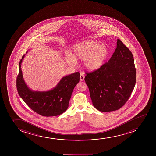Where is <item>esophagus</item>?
<instances>
[{
    "instance_id": "1",
    "label": "esophagus",
    "mask_w": 156,
    "mask_h": 156,
    "mask_svg": "<svg viewBox=\"0 0 156 156\" xmlns=\"http://www.w3.org/2000/svg\"><path fill=\"white\" fill-rule=\"evenodd\" d=\"M85 76L83 73L80 74V81H83L84 80Z\"/></svg>"
}]
</instances>
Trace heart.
<instances>
[{
    "instance_id": "b5f03b06",
    "label": "heart",
    "mask_w": 156,
    "mask_h": 156,
    "mask_svg": "<svg viewBox=\"0 0 156 156\" xmlns=\"http://www.w3.org/2000/svg\"><path fill=\"white\" fill-rule=\"evenodd\" d=\"M109 56V50L105 45L94 41H85L74 46L73 54L68 56V62L73 65L76 60H83L85 68L95 71L103 66Z\"/></svg>"
}]
</instances>
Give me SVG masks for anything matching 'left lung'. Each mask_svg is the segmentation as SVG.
I'll return each instance as SVG.
<instances>
[{
	"mask_svg": "<svg viewBox=\"0 0 156 156\" xmlns=\"http://www.w3.org/2000/svg\"><path fill=\"white\" fill-rule=\"evenodd\" d=\"M85 73V81L93 105L101 112L115 111L122 107L136 83L132 53L119 39L109 60L98 70Z\"/></svg>",
	"mask_w": 156,
	"mask_h": 156,
	"instance_id": "obj_1",
	"label": "left lung"
}]
</instances>
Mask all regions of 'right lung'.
<instances>
[{
    "mask_svg": "<svg viewBox=\"0 0 156 156\" xmlns=\"http://www.w3.org/2000/svg\"><path fill=\"white\" fill-rule=\"evenodd\" d=\"M16 77L18 94L27 106L35 112L44 116L61 115L69 107L72 91L80 81V73L76 72L63 77L54 89L47 91H33L26 85L22 73L21 64Z\"/></svg>",
    "mask_w": 156,
    "mask_h": 156,
    "instance_id": "right-lung-1",
    "label": "right lung"
}]
</instances>
